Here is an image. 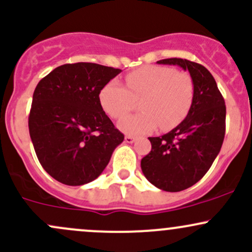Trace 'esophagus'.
<instances>
[{"mask_svg": "<svg viewBox=\"0 0 252 252\" xmlns=\"http://www.w3.org/2000/svg\"><path fill=\"white\" fill-rule=\"evenodd\" d=\"M124 140H126V143H132V142H134V141L136 140V139H135L134 136H130V135H126V139H124Z\"/></svg>", "mask_w": 252, "mask_h": 252, "instance_id": "34e87169", "label": "esophagus"}]
</instances>
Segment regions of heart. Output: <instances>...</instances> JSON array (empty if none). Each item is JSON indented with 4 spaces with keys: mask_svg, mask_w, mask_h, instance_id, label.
I'll return each mask as SVG.
<instances>
[{
    "mask_svg": "<svg viewBox=\"0 0 252 252\" xmlns=\"http://www.w3.org/2000/svg\"><path fill=\"white\" fill-rule=\"evenodd\" d=\"M126 87L112 80L100 91L101 107L115 120L123 118L141 100L142 113L123 119L118 126L129 135L148 134L159 126L170 130L187 117L193 100V82L184 71L162 65H149L131 71Z\"/></svg>",
    "mask_w": 252,
    "mask_h": 252,
    "instance_id": "obj_1",
    "label": "heart"
}]
</instances>
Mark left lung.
<instances>
[{"label":"left lung","mask_w":252,"mask_h":252,"mask_svg":"<svg viewBox=\"0 0 252 252\" xmlns=\"http://www.w3.org/2000/svg\"><path fill=\"white\" fill-rule=\"evenodd\" d=\"M179 65L193 82L192 105L175 129L159 137H148L151 152L141 160V168L152 184L164 191L177 192L197 183L212 166L225 137L226 106L208 69L183 59L158 61Z\"/></svg>","instance_id":"8db88e82"}]
</instances>
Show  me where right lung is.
<instances>
[{"label": "right lung", "instance_id": "right-lung-1", "mask_svg": "<svg viewBox=\"0 0 252 252\" xmlns=\"http://www.w3.org/2000/svg\"><path fill=\"white\" fill-rule=\"evenodd\" d=\"M121 69L79 62L63 64L38 82L29 129L44 170L65 185L94 181L124 135L101 107L99 94Z\"/></svg>", "mask_w": 252, "mask_h": 252}]
</instances>
